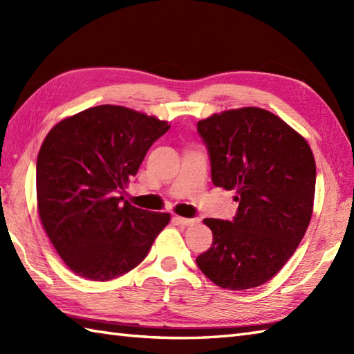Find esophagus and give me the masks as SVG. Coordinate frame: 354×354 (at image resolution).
Instances as JSON below:
<instances>
[{
    "mask_svg": "<svg viewBox=\"0 0 354 354\" xmlns=\"http://www.w3.org/2000/svg\"><path fill=\"white\" fill-rule=\"evenodd\" d=\"M175 221L179 225H184V227H192V225L198 223V219H187V217H181V216H176Z\"/></svg>",
    "mask_w": 354,
    "mask_h": 354,
    "instance_id": "1",
    "label": "esophagus"
}]
</instances>
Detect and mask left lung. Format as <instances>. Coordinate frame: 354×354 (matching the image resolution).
<instances>
[{
  "instance_id": "left-lung-1",
  "label": "left lung",
  "mask_w": 354,
  "mask_h": 354,
  "mask_svg": "<svg viewBox=\"0 0 354 354\" xmlns=\"http://www.w3.org/2000/svg\"><path fill=\"white\" fill-rule=\"evenodd\" d=\"M212 181L236 190L234 219H204L213 243L196 259L214 284L257 288L280 270L309 227L317 165L307 141L261 108L223 111L198 122Z\"/></svg>"
}]
</instances>
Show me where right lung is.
<instances>
[{
    "mask_svg": "<svg viewBox=\"0 0 354 354\" xmlns=\"http://www.w3.org/2000/svg\"><path fill=\"white\" fill-rule=\"evenodd\" d=\"M167 122L100 104L62 120L36 162L37 212L53 246L74 274L109 281L146 259L169 213L147 212L122 196Z\"/></svg>",
    "mask_w": 354,
    "mask_h": 354,
    "instance_id": "obj_1",
    "label": "right lung"
}]
</instances>
